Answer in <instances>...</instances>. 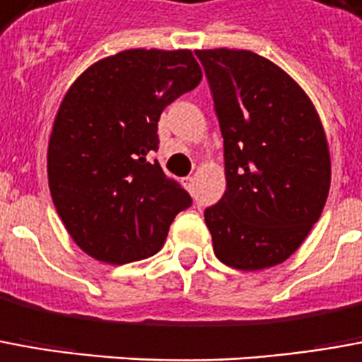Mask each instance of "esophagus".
I'll list each match as a JSON object with an SVG mask.
<instances>
[{
  "label": "esophagus",
  "mask_w": 362,
  "mask_h": 362,
  "mask_svg": "<svg viewBox=\"0 0 362 362\" xmlns=\"http://www.w3.org/2000/svg\"><path fill=\"white\" fill-rule=\"evenodd\" d=\"M194 182H196V178H192V176L184 178V188L188 189V192H194Z\"/></svg>",
  "instance_id": "1"
}]
</instances>
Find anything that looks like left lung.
Returning a JSON list of instances; mask_svg holds the SVG:
<instances>
[{
    "label": "left lung",
    "mask_w": 362,
    "mask_h": 362,
    "mask_svg": "<svg viewBox=\"0 0 362 362\" xmlns=\"http://www.w3.org/2000/svg\"><path fill=\"white\" fill-rule=\"evenodd\" d=\"M223 137V198L204 211L227 267L262 270L298 251L329 194L331 158L312 100L251 50H196Z\"/></svg>",
    "instance_id": "8db88e82"
}]
</instances>
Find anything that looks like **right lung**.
<instances>
[{
    "instance_id": "add662e5",
    "label": "right lung",
    "mask_w": 362,
    "mask_h": 362,
    "mask_svg": "<svg viewBox=\"0 0 362 362\" xmlns=\"http://www.w3.org/2000/svg\"><path fill=\"white\" fill-rule=\"evenodd\" d=\"M202 80L192 50L131 49L102 58L70 86L49 141L54 207L92 259L125 264L160 251L189 194L148 163L163 110Z\"/></svg>"
}]
</instances>
